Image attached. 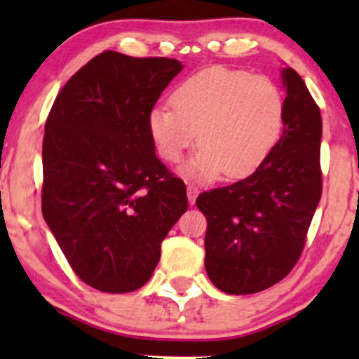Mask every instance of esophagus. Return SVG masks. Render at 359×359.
Instances as JSON below:
<instances>
[{"instance_id": "34e87169", "label": "esophagus", "mask_w": 359, "mask_h": 359, "mask_svg": "<svg viewBox=\"0 0 359 359\" xmlns=\"http://www.w3.org/2000/svg\"><path fill=\"white\" fill-rule=\"evenodd\" d=\"M197 196H199V189L196 187V185H189L187 187V197H189V204L194 205L196 204V199Z\"/></svg>"}]
</instances>
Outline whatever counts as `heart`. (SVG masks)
<instances>
[{"label": "heart", "instance_id": "obj_1", "mask_svg": "<svg viewBox=\"0 0 359 359\" xmlns=\"http://www.w3.org/2000/svg\"><path fill=\"white\" fill-rule=\"evenodd\" d=\"M170 108L151 109L148 126L158 154L179 163L196 143L203 150L185 167L191 179H243L263 165L285 121V97L273 81L246 71L212 67L172 93Z\"/></svg>", "mask_w": 359, "mask_h": 359}]
</instances>
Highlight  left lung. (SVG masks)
<instances>
[{
	"label": "left lung",
	"instance_id": "obj_1",
	"mask_svg": "<svg viewBox=\"0 0 359 359\" xmlns=\"http://www.w3.org/2000/svg\"><path fill=\"white\" fill-rule=\"evenodd\" d=\"M282 82L285 121L269 158L246 179L196 201L208 219L205 271L226 294H257L285 278L320 201V111L294 69H282Z\"/></svg>",
	"mask_w": 359,
	"mask_h": 359
}]
</instances>
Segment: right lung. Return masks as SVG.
I'll return each mask as SVG.
<instances>
[{
    "label": "right lung",
    "mask_w": 359,
    "mask_h": 359,
    "mask_svg": "<svg viewBox=\"0 0 359 359\" xmlns=\"http://www.w3.org/2000/svg\"><path fill=\"white\" fill-rule=\"evenodd\" d=\"M182 69L106 50L67 81L45 123L43 219L77 277L101 292L145 285L187 211L185 184L156 158L148 126Z\"/></svg>",
    "instance_id": "obj_1"
}]
</instances>
